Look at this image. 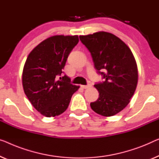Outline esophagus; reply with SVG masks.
<instances>
[{
    "label": "esophagus",
    "instance_id": "obj_1",
    "mask_svg": "<svg viewBox=\"0 0 159 159\" xmlns=\"http://www.w3.org/2000/svg\"><path fill=\"white\" fill-rule=\"evenodd\" d=\"M91 86V84H88V85H86V86H84V85H82L81 88H82V89H89V88H90Z\"/></svg>",
    "mask_w": 159,
    "mask_h": 159
}]
</instances>
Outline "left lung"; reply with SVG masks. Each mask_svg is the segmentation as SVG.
<instances>
[{"instance_id": "left-lung-1", "label": "left lung", "mask_w": 159, "mask_h": 159, "mask_svg": "<svg viewBox=\"0 0 159 159\" xmlns=\"http://www.w3.org/2000/svg\"><path fill=\"white\" fill-rule=\"evenodd\" d=\"M79 38L91 53L96 69L105 80L94 85L99 97L90 106L103 116L117 114L129 103L138 83V68L131 49L111 33L99 31ZM103 70L105 72H100Z\"/></svg>"}]
</instances>
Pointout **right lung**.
<instances>
[{"instance_id": "right-lung-1", "label": "right lung", "mask_w": 159, "mask_h": 159, "mask_svg": "<svg viewBox=\"0 0 159 159\" xmlns=\"http://www.w3.org/2000/svg\"><path fill=\"white\" fill-rule=\"evenodd\" d=\"M78 35H53L32 50L23 70L25 94L33 106L46 117L61 115L67 109L73 94L79 89L61 77L68 56L79 43Z\"/></svg>"}]
</instances>
